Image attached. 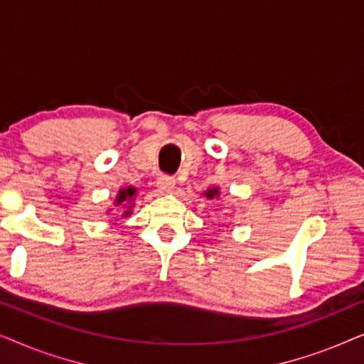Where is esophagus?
<instances>
[{
  "label": "esophagus",
  "instance_id": "obj_1",
  "mask_svg": "<svg viewBox=\"0 0 364 364\" xmlns=\"http://www.w3.org/2000/svg\"><path fill=\"white\" fill-rule=\"evenodd\" d=\"M157 187L161 192H171L176 187V178L171 176H159Z\"/></svg>",
  "mask_w": 364,
  "mask_h": 364
}]
</instances>
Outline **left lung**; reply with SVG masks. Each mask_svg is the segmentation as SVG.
<instances>
[{"label": "left lung", "mask_w": 364, "mask_h": 364, "mask_svg": "<svg viewBox=\"0 0 364 364\" xmlns=\"http://www.w3.org/2000/svg\"><path fill=\"white\" fill-rule=\"evenodd\" d=\"M203 196H207V198H217L218 197V188L217 187L208 188L207 192H203Z\"/></svg>", "instance_id": "obj_1"}]
</instances>
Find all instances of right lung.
Returning <instances> with one entry per match:
<instances>
[{"label":"right lung","mask_w":364,"mask_h":364,"mask_svg":"<svg viewBox=\"0 0 364 364\" xmlns=\"http://www.w3.org/2000/svg\"><path fill=\"white\" fill-rule=\"evenodd\" d=\"M137 188L134 187H126L121 188L116 197V205H122V217H129L132 213V207H134V197H136ZM119 212V210H117Z\"/></svg>","instance_id":"add662e5"}]
</instances>
